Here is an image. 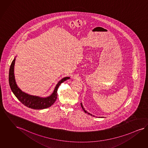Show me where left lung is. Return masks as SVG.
Returning <instances> with one entry per match:
<instances>
[{
	"label": "left lung",
	"instance_id": "left-lung-1",
	"mask_svg": "<svg viewBox=\"0 0 148 148\" xmlns=\"http://www.w3.org/2000/svg\"><path fill=\"white\" fill-rule=\"evenodd\" d=\"M81 107H82V109L83 110V111H84V112H86V113H87V114H89V115H91V116H94H94L93 115H92L91 114H90V113H89V112H88L86 110L84 109V108H83V104H82V103H81Z\"/></svg>",
	"mask_w": 148,
	"mask_h": 148
}]
</instances>
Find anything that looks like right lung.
Returning a JSON list of instances; mask_svg holds the SVG:
<instances>
[{"mask_svg":"<svg viewBox=\"0 0 148 148\" xmlns=\"http://www.w3.org/2000/svg\"><path fill=\"white\" fill-rule=\"evenodd\" d=\"M16 57L11 62L9 74V82L12 93L22 104L29 108L36 110L44 109L51 106L55 103L57 99V91L61 83L70 79V77H66L60 79L56 85L53 92L47 97H40L29 95L22 92L17 85L14 75V66Z\"/></svg>","mask_w":148,"mask_h":148,"instance_id":"right-lung-1","label":"right lung"}]
</instances>
